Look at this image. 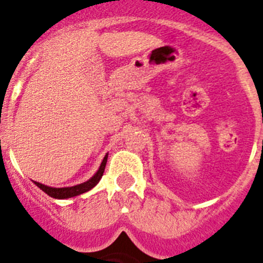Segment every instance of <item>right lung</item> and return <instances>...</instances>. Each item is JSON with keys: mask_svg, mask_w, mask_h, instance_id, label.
Listing matches in <instances>:
<instances>
[{"mask_svg": "<svg viewBox=\"0 0 263 263\" xmlns=\"http://www.w3.org/2000/svg\"><path fill=\"white\" fill-rule=\"evenodd\" d=\"M106 160H108V154L104 157V159H103V162H101V166H100V168L97 170V173L95 174V175L92 176L89 180H87V182H84V183H81V184L73 185V187L53 188V187H48V185L42 184V183H39V182H34V183H35V184L38 185L39 188H41L42 191L46 192L48 196L53 197V199H68V197L78 196V195L84 194V192L92 190V188H93L95 185H96L97 183L100 182V179H101V176H103V174H104V170H105Z\"/></svg>", "mask_w": 263, "mask_h": 263, "instance_id": "obj_1", "label": "right lung"}]
</instances>
